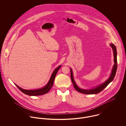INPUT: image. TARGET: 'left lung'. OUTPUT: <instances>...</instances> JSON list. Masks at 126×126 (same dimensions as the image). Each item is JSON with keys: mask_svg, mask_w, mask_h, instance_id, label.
I'll return each instance as SVG.
<instances>
[{"mask_svg": "<svg viewBox=\"0 0 126 126\" xmlns=\"http://www.w3.org/2000/svg\"><path fill=\"white\" fill-rule=\"evenodd\" d=\"M111 47L112 48L113 51V55H114V64L113 65V67L112 69L111 73L110 74V78L108 79L105 82H104L103 84H101L100 85H99L98 86L95 87V88L91 89V90H84V89H81L79 88V87H78V86L76 85L75 83V82L74 81V78H73V73H72V69H70V71H71V79L72 80V83L74 85V87L75 89L77 90V91L84 94H96L100 93L101 92L102 90H103L105 87L107 86L108 84L113 80L116 72L117 70V51H116V48L115 46L113 44H111L110 45Z\"/></svg>", "mask_w": 126, "mask_h": 126, "instance_id": "1", "label": "left lung"}]
</instances>
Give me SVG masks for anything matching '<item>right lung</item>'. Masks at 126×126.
<instances>
[{"label":"right lung","instance_id":"right-lung-1","mask_svg":"<svg viewBox=\"0 0 126 126\" xmlns=\"http://www.w3.org/2000/svg\"><path fill=\"white\" fill-rule=\"evenodd\" d=\"M61 66H62L61 65H60L59 66L57 67V68H56L55 69V70L53 72V73L50 77V79L46 85V86H45V87H44L42 88L37 89V90H25V89H23L19 87L16 84H15L18 87V88L19 90L26 94L31 95V96H36V95H40L48 93L49 92V91L50 90V89L51 88V87L53 84L55 76H56L57 72L58 71V70H59V69L61 67Z\"/></svg>","mask_w":126,"mask_h":126}]
</instances>
